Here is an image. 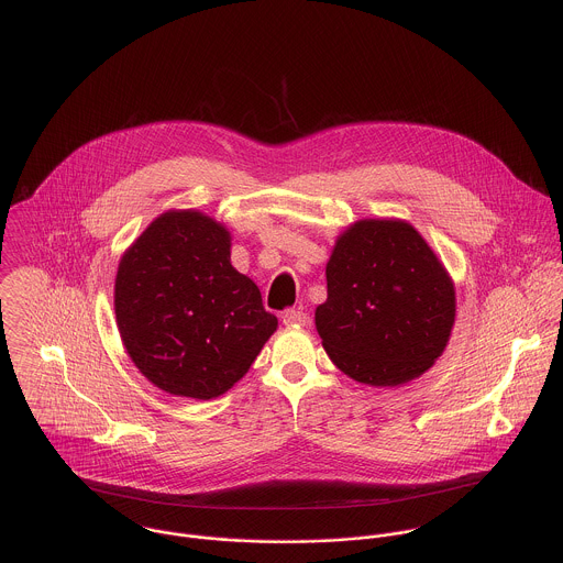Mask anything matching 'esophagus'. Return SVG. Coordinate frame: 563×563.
<instances>
[{"mask_svg":"<svg viewBox=\"0 0 563 563\" xmlns=\"http://www.w3.org/2000/svg\"><path fill=\"white\" fill-rule=\"evenodd\" d=\"M282 321H284V324H288V327H301V324L308 322V314L301 312V310H286L282 314Z\"/></svg>","mask_w":563,"mask_h":563,"instance_id":"esophagus-1","label":"esophagus"}]
</instances>
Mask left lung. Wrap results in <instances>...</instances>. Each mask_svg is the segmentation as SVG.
<instances>
[{"label": "left lung", "mask_w": 563, "mask_h": 563, "mask_svg": "<svg viewBox=\"0 0 563 563\" xmlns=\"http://www.w3.org/2000/svg\"><path fill=\"white\" fill-rule=\"evenodd\" d=\"M327 301L314 321L331 362L351 379L395 388L444 353L455 286L433 249L401 219H362L333 244Z\"/></svg>", "instance_id": "left-lung-1"}]
</instances>
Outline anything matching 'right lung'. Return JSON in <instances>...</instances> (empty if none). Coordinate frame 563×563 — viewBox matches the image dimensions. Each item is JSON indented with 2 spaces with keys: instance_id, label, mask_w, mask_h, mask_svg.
<instances>
[{
  "instance_id": "obj_1",
  "label": "right lung",
  "mask_w": 563,
  "mask_h": 563,
  "mask_svg": "<svg viewBox=\"0 0 563 563\" xmlns=\"http://www.w3.org/2000/svg\"><path fill=\"white\" fill-rule=\"evenodd\" d=\"M232 234L199 210H168L132 242L114 279L117 327L164 393L217 399L275 333L260 288L232 266Z\"/></svg>"
}]
</instances>
